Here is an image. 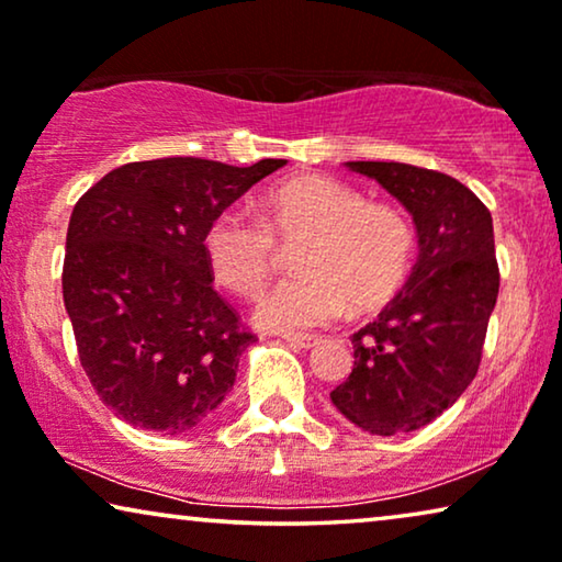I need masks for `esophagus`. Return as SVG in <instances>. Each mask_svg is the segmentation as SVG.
Listing matches in <instances>:
<instances>
[{
	"instance_id": "esophagus-1",
	"label": "esophagus",
	"mask_w": 562,
	"mask_h": 562,
	"mask_svg": "<svg viewBox=\"0 0 562 562\" xmlns=\"http://www.w3.org/2000/svg\"><path fill=\"white\" fill-rule=\"evenodd\" d=\"M283 340H286L291 348H296V350H310L317 345V337H312V335H286Z\"/></svg>"
}]
</instances>
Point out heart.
<instances>
[{
  "label": "heart",
  "instance_id": "1",
  "mask_svg": "<svg viewBox=\"0 0 562 562\" xmlns=\"http://www.w3.org/2000/svg\"><path fill=\"white\" fill-rule=\"evenodd\" d=\"M260 220L227 206L204 229L214 279L240 296L258 294L281 248H294V279L266 291L256 322L279 333H304L340 317L381 310L412 271L417 235L391 204H373L329 176H296L258 199Z\"/></svg>",
  "mask_w": 562,
  "mask_h": 562
}]
</instances>
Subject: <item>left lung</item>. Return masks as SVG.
<instances>
[{
	"instance_id": "8db88e82",
	"label": "left lung",
	"mask_w": 562,
	"mask_h": 562,
	"mask_svg": "<svg viewBox=\"0 0 562 562\" xmlns=\"http://www.w3.org/2000/svg\"><path fill=\"white\" fill-rule=\"evenodd\" d=\"M345 166L412 214L419 258L379 319L350 337L356 366L329 398L366 432H412L456 404L479 373L498 296L494 222L448 173L383 160Z\"/></svg>"
}]
</instances>
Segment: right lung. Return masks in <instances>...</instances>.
I'll return each instance as SVG.
<instances>
[{"instance_id": "add662e5", "label": "right lung", "mask_w": 562, "mask_h": 562, "mask_svg": "<svg viewBox=\"0 0 562 562\" xmlns=\"http://www.w3.org/2000/svg\"><path fill=\"white\" fill-rule=\"evenodd\" d=\"M283 164L140 160L76 202L64 304L91 386L127 425L179 435L225 402L256 337L212 289L204 229Z\"/></svg>"}]
</instances>
